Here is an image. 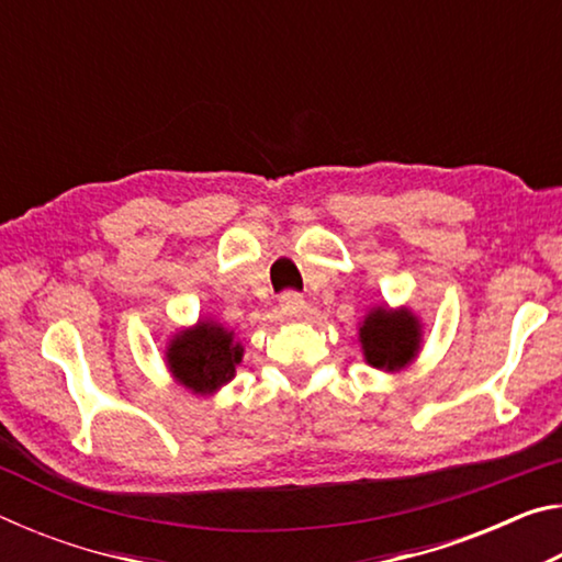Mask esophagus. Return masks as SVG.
<instances>
[{
	"label": "esophagus",
	"mask_w": 562,
	"mask_h": 562,
	"mask_svg": "<svg viewBox=\"0 0 562 562\" xmlns=\"http://www.w3.org/2000/svg\"><path fill=\"white\" fill-rule=\"evenodd\" d=\"M280 310H282V315L290 317V319L300 317L302 312H304L302 294H297V292H284L282 297H280Z\"/></svg>",
	"instance_id": "1"
}]
</instances>
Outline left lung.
<instances>
[{
  "label": "left lung",
  "instance_id": "obj_1",
  "mask_svg": "<svg viewBox=\"0 0 562 562\" xmlns=\"http://www.w3.org/2000/svg\"><path fill=\"white\" fill-rule=\"evenodd\" d=\"M359 341L367 364L382 372H398L412 364L422 349V322L408 307H374L359 325Z\"/></svg>",
  "mask_w": 562,
  "mask_h": 562
}]
</instances>
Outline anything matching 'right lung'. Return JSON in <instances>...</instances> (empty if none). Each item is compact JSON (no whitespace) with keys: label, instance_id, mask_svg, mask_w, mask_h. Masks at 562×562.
I'll use <instances>...</instances> for the list:
<instances>
[{"label":"right lung","instance_id":"obj_1","mask_svg":"<svg viewBox=\"0 0 562 562\" xmlns=\"http://www.w3.org/2000/svg\"><path fill=\"white\" fill-rule=\"evenodd\" d=\"M243 345L235 331L213 319H198L195 327L180 329L166 347V364L180 386L211 396L235 376L243 361Z\"/></svg>","mask_w":562,"mask_h":562}]
</instances>
